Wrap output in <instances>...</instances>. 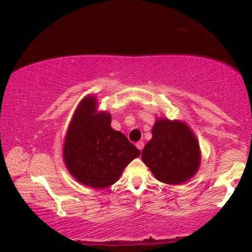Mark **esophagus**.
Returning a JSON list of instances; mask_svg holds the SVG:
<instances>
[{
  "label": "esophagus",
  "instance_id": "obj_1",
  "mask_svg": "<svg viewBox=\"0 0 252 252\" xmlns=\"http://www.w3.org/2000/svg\"><path fill=\"white\" fill-rule=\"evenodd\" d=\"M143 147H144V143L142 142V141H140V142L136 143V148H137V149H139V150H142Z\"/></svg>",
  "mask_w": 252,
  "mask_h": 252
}]
</instances>
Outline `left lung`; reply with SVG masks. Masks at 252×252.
<instances>
[{
    "label": "left lung",
    "instance_id": "obj_1",
    "mask_svg": "<svg viewBox=\"0 0 252 252\" xmlns=\"http://www.w3.org/2000/svg\"><path fill=\"white\" fill-rule=\"evenodd\" d=\"M153 139L142 150L143 163L164 184L180 185L194 177L201 163L198 141L179 120L160 118L153 127Z\"/></svg>",
    "mask_w": 252,
    "mask_h": 252
}]
</instances>
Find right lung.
<instances>
[{
	"mask_svg": "<svg viewBox=\"0 0 252 252\" xmlns=\"http://www.w3.org/2000/svg\"><path fill=\"white\" fill-rule=\"evenodd\" d=\"M141 151L122 132L111 127V116L97 112L96 97L79 103L67 128L63 158L75 180L103 189L118 181L127 165Z\"/></svg>",
	"mask_w": 252,
	"mask_h": 252,
	"instance_id": "obj_1",
	"label": "right lung"
}]
</instances>
